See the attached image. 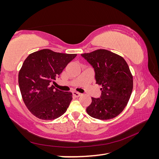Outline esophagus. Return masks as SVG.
I'll list each match as a JSON object with an SVG mask.
<instances>
[{
	"mask_svg": "<svg viewBox=\"0 0 159 159\" xmlns=\"http://www.w3.org/2000/svg\"><path fill=\"white\" fill-rule=\"evenodd\" d=\"M73 95L74 97H76V98H79V97L81 95V94L79 93H77V92H73Z\"/></svg>",
	"mask_w": 159,
	"mask_h": 159,
	"instance_id": "esophagus-1",
	"label": "esophagus"
}]
</instances>
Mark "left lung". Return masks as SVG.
<instances>
[{"label":"left lung","instance_id":"1","mask_svg":"<svg viewBox=\"0 0 159 159\" xmlns=\"http://www.w3.org/2000/svg\"><path fill=\"white\" fill-rule=\"evenodd\" d=\"M81 56L93 66L96 83L102 85L100 98H92L86 111L99 120L116 117L127 106L133 88V75L127 62L121 56L104 49Z\"/></svg>","mask_w":159,"mask_h":159}]
</instances>
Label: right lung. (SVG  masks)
<instances>
[{"instance_id":"obj_1","label":"right lung","mask_w":159,"mask_h":159,"mask_svg":"<svg viewBox=\"0 0 159 159\" xmlns=\"http://www.w3.org/2000/svg\"><path fill=\"white\" fill-rule=\"evenodd\" d=\"M76 55L43 49L30 54L24 61L18 75L19 86L26 107L35 116L53 120L66 112L72 93L50 84Z\"/></svg>"}]
</instances>
